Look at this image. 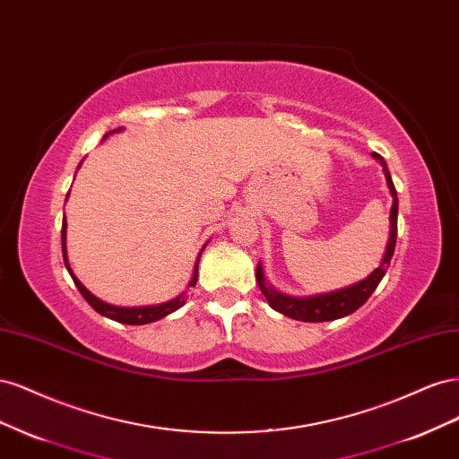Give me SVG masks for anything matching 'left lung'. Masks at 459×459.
<instances>
[{
	"label": "left lung",
	"instance_id": "left-lung-1",
	"mask_svg": "<svg viewBox=\"0 0 459 459\" xmlns=\"http://www.w3.org/2000/svg\"><path fill=\"white\" fill-rule=\"evenodd\" d=\"M373 157L377 159L383 166V172L386 178V186L391 189L393 195V206H391V238H388L386 243V251L381 260V266L377 270H373L371 275H368L364 281H359L352 287H346L342 290H335V293L329 295H319V297H310V299H293L277 293L273 290L266 280H264V272L262 266H256V281L260 285V290L266 297L268 304L289 317L300 319V322H329V319H337L342 316H349L354 310H358L362 304L371 297V293L377 289L379 281L383 280V275L386 273L388 264H391V258L394 255V247H396V230H398V197H396V189L393 184L391 172L386 169V162L377 152H373Z\"/></svg>",
	"mask_w": 459,
	"mask_h": 459
}]
</instances>
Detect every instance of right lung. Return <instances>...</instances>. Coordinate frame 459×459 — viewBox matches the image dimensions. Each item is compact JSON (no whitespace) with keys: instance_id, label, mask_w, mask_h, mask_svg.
<instances>
[{"instance_id":"add662e5","label":"right lung","mask_w":459,"mask_h":459,"mask_svg":"<svg viewBox=\"0 0 459 459\" xmlns=\"http://www.w3.org/2000/svg\"><path fill=\"white\" fill-rule=\"evenodd\" d=\"M118 130H122V128H117V130H110V132H107V134H105V137H107V135H110V134H115V132H118ZM61 243H63V258H65V266H66L68 273L73 275V281H74V285L78 287V290L82 293V297H84V299L90 302V307H91L95 312H100L101 316H107V317L115 319V322H120V324H128V325H143V324L157 322V319H160V317H164V316H169V314L176 312L178 308H182L184 304H186V293H182V295L176 297V299H174V300H170V302L159 304V307H142V308H118V307H110V304H107V302L100 300L97 297H93V295L90 293V290L78 281V277L73 273L71 266H68V260H66V245H65V243H66V220H63ZM201 253H203V251H201ZM199 258H201V255H199ZM199 258H197V262H195V270H193V277H191V281H189V287H195V283H197V275H199Z\"/></svg>"}]
</instances>
